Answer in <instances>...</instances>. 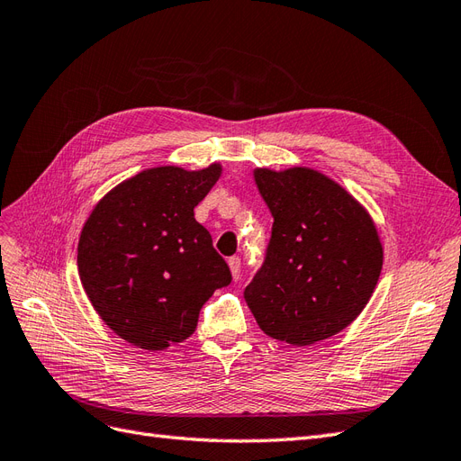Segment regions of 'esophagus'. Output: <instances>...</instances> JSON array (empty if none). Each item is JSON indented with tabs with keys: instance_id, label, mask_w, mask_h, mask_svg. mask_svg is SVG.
<instances>
[{
	"instance_id": "1",
	"label": "esophagus",
	"mask_w": 461,
	"mask_h": 461,
	"mask_svg": "<svg viewBox=\"0 0 461 461\" xmlns=\"http://www.w3.org/2000/svg\"><path fill=\"white\" fill-rule=\"evenodd\" d=\"M229 267H230V273H232L234 281H239V278H240V269H242V259L239 256L229 258Z\"/></svg>"
}]
</instances>
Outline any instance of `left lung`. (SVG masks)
<instances>
[{
    "label": "left lung",
    "mask_w": 461,
    "mask_h": 461,
    "mask_svg": "<svg viewBox=\"0 0 461 461\" xmlns=\"http://www.w3.org/2000/svg\"><path fill=\"white\" fill-rule=\"evenodd\" d=\"M254 176L273 229L244 298L271 339L325 340L367 305L383 267L379 234L350 194L313 169H258Z\"/></svg>",
    "instance_id": "obj_1"
}]
</instances>
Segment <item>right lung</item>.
I'll use <instances>...</instances> for the list:
<instances>
[{"instance_id":"add662e5","label":"right lung","mask_w":461,"mask_h":461,"mask_svg":"<svg viewBox=\"0 0 461 461\" xmlns=\"http://www.w3.org/2000/svg\"><path fill=\"white\" fill-rule=\"evenodd\" d=\"M221 167H156L124 180L94 207L78 240L82 286L105 325L144 350L183 342L200 310L232 275L194 219Z\"/></svg>"}]
</instances>
